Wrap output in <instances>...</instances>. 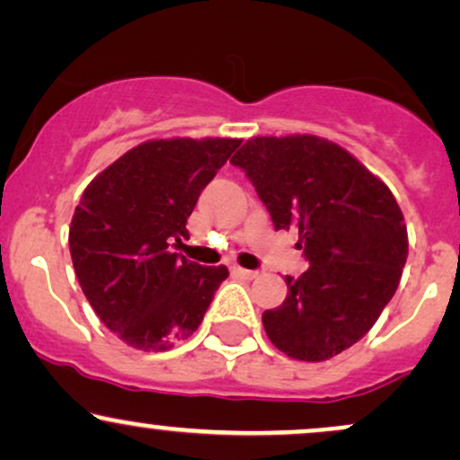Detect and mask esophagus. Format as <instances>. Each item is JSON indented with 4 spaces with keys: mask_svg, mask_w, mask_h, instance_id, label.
<instances>
[{
    "mask_svg": "<svg viewBox=\"0 0 460 460\" xmlns=\"http://www.w3.org/2000/svg\"><path fill=\"white\" fill-rule=\"evenodd\" d=\"M235 276H240V279L244 280H252L254 276H257L259 272H254V270H246V268H240V265H234V270H231Z\"/></svg>",
    "mask_w": 460,
    "mask_h": 460,
    "instance_id": "1",
    "label": "esophagus"
}]
</instances>
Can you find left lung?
<instances>
[{
    "label": "left lung",
    "mask_w": 460,
    "mask_h": 460,
    "mask_svg": "<svg viewBox=\"0 0 460 460\" xmlns=\"http://www.w3.org/2000/svg\"><path fill=\"white\" fill-rule=\"evenodd\" d=\"M279 229H296L311 268L287 276V297L263 313L268 339L302 362L349 349L394 296L407 225L390 188L336 143L313 135L254 137L231 158Z\"/></svg>",
    "instance_id": "8db88e82"
}]
</instances>
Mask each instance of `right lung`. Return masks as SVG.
Here are the masks:
<instances>
[{
	"label": "right lung",
	"mask_w": 460,
	"mask_h": 460,
	"mask_svg": "<svg viewBox=\"0 0 460 460\" xmlns=\"http://www.w3.org/2000/svg\"><path fill=\"white\" fill-rule=\"evenodd\" d=\"M240 139H154L128 149L83 190L70 223L75 274L111 332L141 351H167L201 325L225 265L171 252Z\"/></svg>",
	"instance_id": "1"
}]
</instances>
